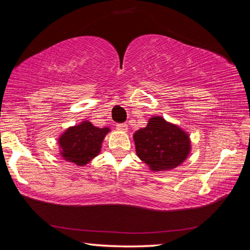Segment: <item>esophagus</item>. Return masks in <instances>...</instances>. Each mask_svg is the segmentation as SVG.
I'll use <instances>...</instances> for the list:
<instances>
[{
	"instance_id": "1",
	"label": "esophagus",
	"mask_w": 250,
	"mask_h": 250,
	"mask_svg": "<svg viewBox=\"0 0 250 250\" xmlns=\"http://www.w3.org/2000/svg\"><path fill=\"white\" fill-rule=\"evenodd\" d=\"M117 129L120 130V131H125V132H126V131H128V125H126V124H118L117 125Z\"/></svg>"
}]
</instances>
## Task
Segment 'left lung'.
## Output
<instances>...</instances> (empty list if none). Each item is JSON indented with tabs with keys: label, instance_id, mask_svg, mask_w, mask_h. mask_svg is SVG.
<instances>
[{
	"label": "left lung",
	"instance_id": "left-lung-1",
	"mask_svg": "<svg viewBox=\"0 0 250 250\" xmlns=\"http://www.w3.org/2000/svg\"><path fill=\"white\" fill-rule=\"evenodd\" d=\"M135 152L151 171H170L181 166L191 152L188 132L163 117L153 116L146 128L133 134Z\"/></svg>",
	"mask_w": 250,
	"mask_h": 250
}]
</instances>
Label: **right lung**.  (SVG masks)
Segmentation results:
<instances>
[{
	"mask_svg": "<svg viewBox=\"0 0 250 250\" xmlns=\"http://www.w3.org/2000/svg\"><path fill=\"white\" fill-rule=\"evenodd\" d=\"M110 132L108 126L98 128L89 121L69 126L58 138L59 154L67 162L83 167L100 153L103 141Z\"/></svg>",
	"mask_w": 250,
	"mask_h": 250,
	"instance_id": "right-lung-1",
	"label": "right lung"
}]
</instances>
